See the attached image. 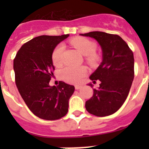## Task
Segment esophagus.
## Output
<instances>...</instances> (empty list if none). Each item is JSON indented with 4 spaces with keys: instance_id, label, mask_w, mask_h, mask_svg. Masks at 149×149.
<instances>
[{
    "instance_id": "1",
    "label": "esophagus",
    "mask_w": 149,
    "mask_h": 149,
    "mask_svg": "<svg viewBox=\"0 0 149 149\" xmlns=\"http://www.w3.org/2000/svg\"><path fill=\"white\" fill-rule=\"evenodd\" d=\"M81 87H82V86H81V85H76V86H75V88H76V90L80 89V88H81Z\"/></svg>"
}]
</instances>
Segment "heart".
Returning a JSON list of instances; mask_svg holds the SVG:
<instances>
[{
	"instance_id": "b5f03b06",
	"label": "heart",
	"mask_w": 149,
	"mask_h": 149,
	"mask_svg": "<svg viewBox=\"0 0 149 149\" xmlns=\"http://www.w3.org/2000/svg\"><path fill=\"white\" fill-rule=\"evenodd\" d=\"M70 43L79 52L86 55V61L91 66H96L100 63L101 56L96 52L97 45L91 40L84 37H76L70 40ZM65 45L61 43L55 47L52 53V61L56 67H60L63 63V53ZM87 73L85 66L73 67L68 66L62 70L61 76L63 79L68 83L79 84Z\"/></svg>"
}]
</instances>
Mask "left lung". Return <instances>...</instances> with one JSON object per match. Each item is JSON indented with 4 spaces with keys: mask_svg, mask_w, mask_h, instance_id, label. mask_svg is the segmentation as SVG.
<instances>
[{
    "mask_svg": "<svg viewBox=\"0 0 149 149\" xmlns=\"http://www.w3.org/2000/svg\"><path fill=\"white\" fill-rule=\"evenodd\" d=\"M80 35L94 38L102 49L101 65L90 76L95 83L100 80L99 88L86 102L90 114L104 117L116 112L127 99L134 79L133 51L119 35L102 31H91ZM88 85L92 87V84Z\"/></svg>",
    "mask_w": 149,
    "mask_h": 149,
    "instance_id": "8db88e82",
    "label": "left lung"
}]
</instances>
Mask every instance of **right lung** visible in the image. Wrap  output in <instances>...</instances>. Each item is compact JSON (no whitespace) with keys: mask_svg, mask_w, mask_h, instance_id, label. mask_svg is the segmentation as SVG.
<instances>
[{"mask_svg":"<svg viewBox=\"0 0 149 149\" xmlns=\"http://www.w3.org/2000/svg\"><path fill=\"white\" fill-rule=\"evenodd\" d=\"M68 36L34 37L21 47L13 60L18 90L29 109L41 119H61L68 111L69 99L75 87L62 81L57 86L49 85L55 70L52 51Z\"/></svg>","mask_w":149,"mask_h":149,"instance_id":"add662e5","label":"right lung"}]
</instances>
